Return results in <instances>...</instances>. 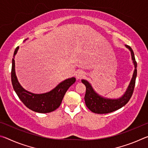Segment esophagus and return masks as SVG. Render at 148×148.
<instances>
[{
	"instance_id": "34e87169",
	"label": "esophagus",
	"mask_w": 148,
	"mask_h": 148,
	"mask_svg": "<svg viewBox=\"0 0 148 148\" xmlns=\"http://www.w3.org/2000/svg\"><path fill=\"white\" fill-rule=\"evenodd\" d=\"M85 76V73L82 71H77L76 72V77L77 79H82V77H84Z\"/></svg>"
}]
</instances>
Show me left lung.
Here are the masks:
<instances>
[{
  "label": "left lung",
  "mask_w": 148,
  "mask_h": 148,
  "mask_svg": "<svg viewBox=\"0 0 148 148\" xmlns=\"http://www.w3.org/2000/svg\"><path fill=\"white\" fill-rule=\"evenodd\" d=\"M126 47L129 48L131 52L132 59L134 62L135 70L128 89L121 98L116 100L102 98L93 91L88 82L84 79L82 80V82L86 87V92L84 97L86 106L91 112L95 114H108L110 112H113L124 106L131 98L134 89L136 77L137 76V62L135 60L134 52L131 47L128 45H126Z\"/></svg>",
  "instance_id": "left-lung-1"
}]
</instances>
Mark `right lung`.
I'll return each instance as SVG.
<instances>
[{
    "label": "right lung",
    "instance_id": "add662e5",
    "mask_svg": "<svg viewBox=\"0 0 148 148\" xmlns=\"http://www.w3.org/2000/svg\"><path fill=\"white\" fill-rule=\"evenodd\" d=\"M19 46L15 49L14 58L12 59L11 79L12 86L17 96L25 106L32 111L38 113H49L58 108L68 89L76 82V78L67 79L59 84L56 88L44 94H33L27 91L17 81L15 73L14 57L17 53Z\"/></svg>",
    "mask_w": 148,
    "mask_h": 148
}]
</instances>
